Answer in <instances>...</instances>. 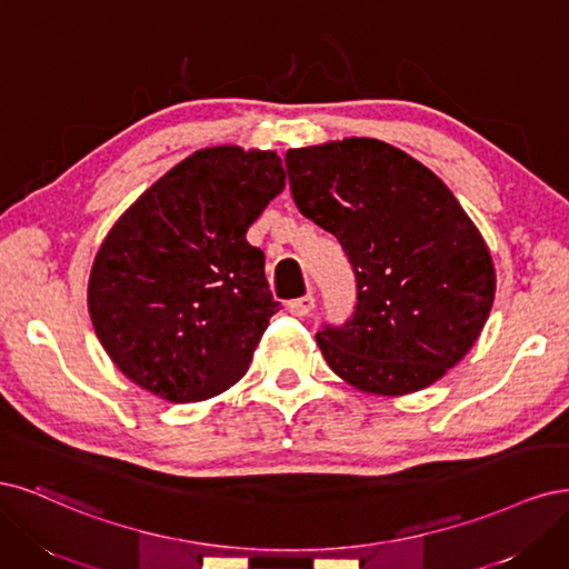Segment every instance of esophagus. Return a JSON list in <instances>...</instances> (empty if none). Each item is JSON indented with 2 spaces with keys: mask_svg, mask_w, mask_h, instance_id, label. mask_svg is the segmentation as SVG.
Listing matches in <instances>:
<instances>
[{
  "mask_svg": "<svg viewBox=\"0 0 569 569\" xmlns=\"http://www.w3.org/2000/svg\"><path fill=\"white\" fill-rule=\"evenodd\" d=\"M315 305H317V300H315V296H305V298H298V300H290L288 302V311L292 317H309L311 311H315Z\"/></svg>",
  "mask_w": 569,
  "mask_h": 569,
  "instance_id": "obj_1",
  "label": "esophagus"
}]
</instances>
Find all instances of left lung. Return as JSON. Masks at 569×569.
<instances>
[{
    "label": "left lung",
    "instance_id": "obj_1",
    "mask_svg": "<svg viewBox=\"0 0 569 569\" xmlns=\"http://www.w3.org/2000/svg\"><path fill=\"white\" fill-rule=\"evenodd\" d=\"M292 200L331 231L357 277V307L317 345L352 388L401 397L428 388L480 338L497 271L449 187L395 146L350 137L286 153Z\"/></svg>",
    "mask_w": 569,
    "mask_h": 569
}]
</instances>
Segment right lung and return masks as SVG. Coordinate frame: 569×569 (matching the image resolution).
Wrapping results in <instances>:
<instances>
[{"instance_id": "right-lung-1", "label": "right lung", "mask_w": 569, "mask_h": 569, "mask_svg": "<svg viewBox=\"0 0 569 569\" xmlns=\"http://www.w3.org/2000/svg\"><path fill=\"white\" fill-rule=\"evenodd\" d=\"M283 184L273 151L200 149L106 233L87 307L106 355L139 388L187 405L246 376L281 307L246 233Z\"/></svg>"}]
</instances>
